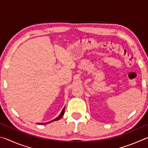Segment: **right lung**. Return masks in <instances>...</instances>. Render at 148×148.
<instances>
[{"label":"right lung","mask_w":148,"mask_h":148,"mask_svg":"<svg viewBox=\"0 0 148 148\" xmlns=\"http://www.w3.org/2000/svg\"><path fill=\"white\" fill-rule=\"evenodd\" d=\"M64 110H65V106L63 108V109L62 110V111H61V114H60L59 116L58 117H56V119H54L53 120H51V121H49V122H47V123H37V124H40V125H46V124H48V123H51V122H52V121H57V120H59V119H61V117H62V116H63V115H64Z\"/></svg>","instance_id":"obj_1"}]
</instances>
